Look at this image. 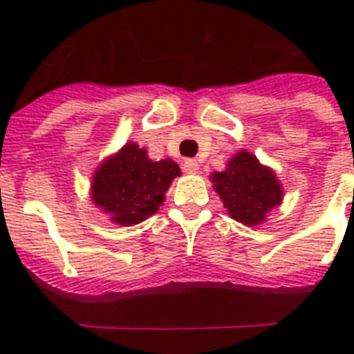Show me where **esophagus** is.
Listing matches in <instances>:
<instances>
[{
  "instance_id": "esophagus-1",
  "label": "esophagus",
  "mask_w": 354,
  "mask_h": 354,
  "mask_svg": "<svg viewBox=\"0 0 354 354\" xmlns=\"http://www.w3.org/2000/svg\"><path fill=\"white\" fill-rule=\"evenodd\" d=\"M182 169H183V172H187V174H196L200 169V165L196 160H185L182 163Z\"/></svg>"
}]
</instances>
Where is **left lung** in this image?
I'll list each match as a JSON object with an SVG mask.
<instances>
[{
    "label": "left lung",
    "mask_w": 354,
    "mask_h": 354,
    "mask_svg": "<svg viewBox=\"0 0 354 354\" xmlns=\"http://www.w3.org/2000/svg\"><path fill=\"white\" fill-rule=\"evenodd\" d=\"M211 180L230 216L246 226L263 224L268 211L283 200L275 172L246 150L233 156L224 171L213 172Z\"/></svg>",
    "instance_id": "1"
}]
</instances>
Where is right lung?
Segmentation results:
<instances>
[{"instance_id":"add662e5","label":"right lung","mask_w":354,"mask_h":354,"mask_svg":"<svg viewBox=\"0 0 354 354\" xmlns=\"http://www.w3.org/2000/svg\"><path fill=\"white\" fill-rule=\"evenodd\" d=\"M180 167L165 158L152 161L139 145L127 143L101 163L91 180V200L110 221L133 226L160 209Z\"/></svg>"}]
</instances>
